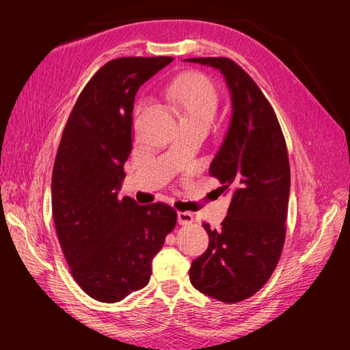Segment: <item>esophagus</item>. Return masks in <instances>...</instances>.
Masks as SVG:
<instances>
[{
  "label": "esophagus",
  "instance_id": "34e87169",
  "mask_svg": "<svg viewBox=\"0 0 350 350\" xmlns=\"http://www.w3.org/2000/svg\"><path fill=\"white\" fill-rule=\"evenodd\" d=\"M194 221V215L191 212H177V222L182 226H187L191 224V222Z\"/></svg>",
  "mask_w": 350,
  "mask_h": 350
}]
</instances>
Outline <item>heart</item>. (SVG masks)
<instances>
[{"mask_svg":"<svg viewBox=\"0 0 350 350\" xmlns=\"http://www.w3.org/2000/svg\"><path fill=\"white\" fill-rule=\"evenodd\" d=\"M170 98L180 109L182 120L212 123L218 107V93L209 79L189 75L177 79L170 88Z\"/></svg>","mask_w":350,"mask_h":350,"instance_id":"b5f03b06","label":"heart"}]
</instances>
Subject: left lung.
Here are the masks:
<instances>
[{
    "instance_id": "left-lung-1",
    "label": "left lung",
    "mask_w": 350,
    "mask_h": 350,
    "mask_svg": "<svg viewBox=\"0 0 350 350\" xmlns=\"http://www.w3.org/2000/svg\"><path fill=\"white\" fill-rule=\"evenodd\" d=\"M218 69L232 99V117L209 173L232 192L219 230L204 224L209 247L191 265V284L227 304L258 292L277 266L286 239L290 165L277 116L241 66L226 57L187 58Z\"/></svg>"
}]
</instances>
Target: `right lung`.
<instances>
[{"label":"right lung","mask_w":350,"mask_h":350,"mask_svg":"<svg viewBox=\"0 0 350 350\" xmlns=\"http://www.w3.org/2000/svg\"><path fill=\"white\" fill-rule=\"evenodd\" d=\"M171 62L122 57L103 64L64 126L52 170V217L72 277L96 301L118 302L147 286L152 260L176 226L168 204L118 200L135 94Z\"/></svg>","instance_id":"right-lung-1"}]
</instances>
